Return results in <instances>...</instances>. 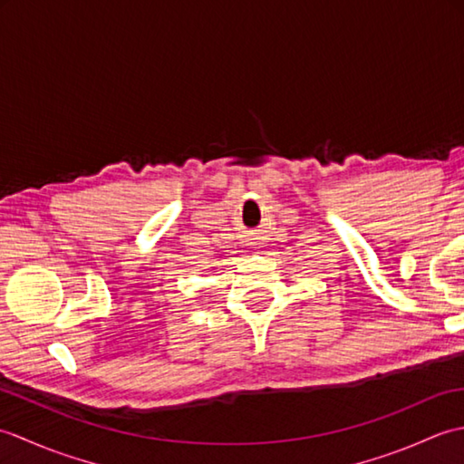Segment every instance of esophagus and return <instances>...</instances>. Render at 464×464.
I'll return each instance as SVG.
<instances>
[{
    "mask_svg": "<svg viewBox=\"0 0 464 464\" xmlns=\"http://www.w3.org/2000/svg\"><path fill=\"white\" fill-rule=\"evenodd\" d=\"M255 239H257V237H251V239H247V241L253 245V243H257V241H255Z\"/></svg>",
    "mask_w": 464,
    "mask_h": 464,
    "instance_id": "1",
    "label": "esophagus"
}]
</instances>
